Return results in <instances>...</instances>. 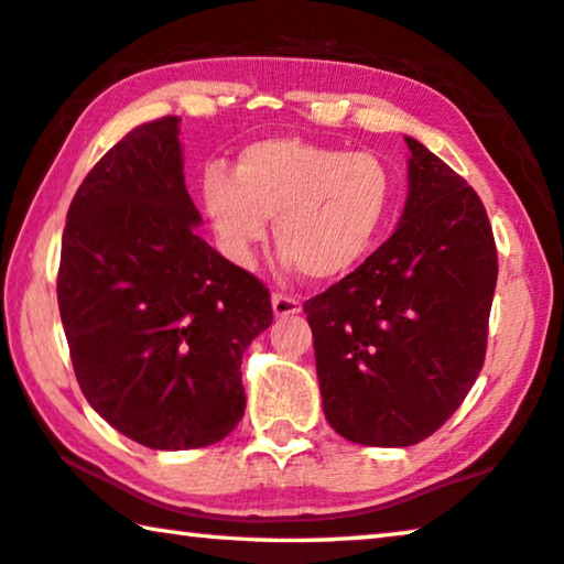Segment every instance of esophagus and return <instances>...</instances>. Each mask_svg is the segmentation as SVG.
I'll return each instance as SVG.
<instances>
[{
  "label": "esophagus",
  "instance_id": "1",
  "mask_svg": "<svg viewBox=\"0 0 564 564\" xmlns=\"http://www.w3.org/2000/svg\"><path fill=\"white\" fill-rule=\"evenodd\" d=\"M272 310H274L276 317H292V315H297L302 307H300V300L290 297V294L274 292L272 294Z\"/></svg>",
  "mask_w": 564,
  "mask_h": 564
}]
</instances>
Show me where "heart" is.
<instances>
[{"instance_id": "obj_1", "label": "heart", "mask_w": 564, "mask_h": 564, "mask_svg": "<svg viewBox=\"0 0 564 564\" xmlns=\"http://www.w3.org/2000/svg\"><path fill=\"white\" fill-rule=\"evenodd\" d=\"M393 204V173L376 153L270 138L239 153L234 173L204 176V206L227 252L247 262L274 219L284 262L307 280L350 272Z\"/></svg>"}]
</instances>
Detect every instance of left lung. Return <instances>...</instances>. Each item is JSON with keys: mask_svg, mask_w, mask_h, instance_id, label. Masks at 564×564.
I'll return each instance as SVG.
<instances>
[{"mask_svg": "<svg viewBox=\"0 0 564 564\" xmlns=\"http://www.w3.org/2000/svg\"><path fill=\"white\" fill-rule=\"evenodd\" d=\"M393 237L305 302L325 419L352 444L413 446L452 419L487 355L497 245L474 188L405 138Z\"/></svg>", "mask_w": 564, "mask_h": 564, "instance_id": "8db88e82", "label": "left lung"}]
</instances>
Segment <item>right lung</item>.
<instances>
[{
  "label": "right lung",
  "instance_id": "add662e5",
  "mask_svg": "<svg viewBox=\"0 0 564 564\" xmlns=\"http://www.w3.org/2000/svg\"><path fill=\"white\" fill-rule=\"evenodd\" d=\"M178 118L126 133L77 188L57 305L75 378L123 436L161 452L229 436L241 355L272 325L270 290L196 234Z\"/></svg>",
  "mask_w": 564,
  "mask_h": 564
}]
</instances>
